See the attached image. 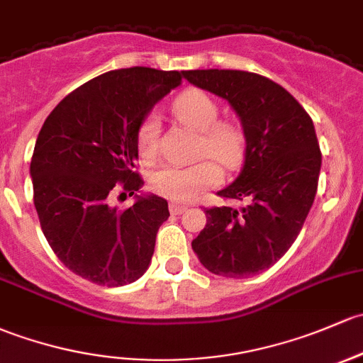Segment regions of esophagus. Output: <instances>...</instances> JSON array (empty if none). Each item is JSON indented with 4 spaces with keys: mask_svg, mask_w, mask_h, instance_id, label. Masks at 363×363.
Returning a JSON list of instances; mask_svg holds the SVG:
<instances>
[{
    "mask_svg": "<svg viewBox=\"0 0 363 363\" xmlns=\"http://www.w3.org/2000/svg\"><path fill=\"white\" fill-rule=\"evenodd\" d=\"M186 211H188V205L186 203H177V201H172L170 203V212L175 213V216H179V213H182Z\"/></svg>",
    "mask_w": 363,
    "mask_h": 363,
    "instance_id": "34e87169",
    "label": "esophagus"
}]
</instances>
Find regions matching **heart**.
Listing matches in <instances>:
<instances>
[{"mask_svg": "<svg viewBox=\"0 0 363 363\" xmlns=\"http://www.w3.org/2000/svg\"><path fill=\"white\" fill-rule=\"evenodd\" d=\"M175 118L184 127L200 133L198 152L217 160L224 167H235L242 158L243 135L230 121H217L219 106L203 90L189 89L177 95L172 106ZM160 121L147 114L137 130V151L144 162L155 160L158 152ZM220 170L212 162H200L189 167L165 165L147 179L152 193L174 201L193 200L205 189L219 184Z\"/></svg>", "mask_w": 363, "mask_h": 363, "instance_id": "1", "label": "heart"}]
</instances>
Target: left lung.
Listing matches in <instances>:
<instances>
[{"mask_svg":"<svg viewBox=\"0 0 363 363\" xmlns=\"http://www.w3.org/2000/svg\"><path fill=\"white\" fill-rule=\"evenodd\" d=\"M182 76L228 101L245 137L240 175L217 194L247 205L207 208L191 247L213 274L254 277L291 249L315 200L322 167L315 127L284 86L261 74L194 69Z\"/></svg>","mask_w":363,"mask_h":363,"instance_id":"obj_1","label":"left lung"}]
</instances>
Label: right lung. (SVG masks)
<instances>
[{
  "label": "right lung",
  "mask_w": 363,
  "mask_h": 363,
  "mask_svg": "<svg viewBox=\"0 0 363 363\" xmlns=\"http://www.w3.org/2000/svg\"><path fill=\"white\" fill-rule=\"evenodd\" d=\"M181 82L182 71L104 72L64 97L38 133L29 172L41 230L60 262L85 280L121 287L150 268L169 203L135 194L121 212L109 198L116 184L130 196L143 188L133 170L137 130Z\"/></svg>",
  "instance_id": "obj_1"
}]
</instances>
